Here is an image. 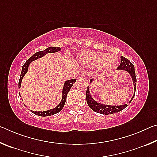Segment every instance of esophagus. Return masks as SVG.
Listing matches in <instances>:
<instances>
[{
  "label": "esophagus",
  "instance_id": "obj_1",
  "mask_svg": "<svg viewBox=\"0 0 157 157\" xmlns=\"http://www.w3.org/2000/svg\"><path fill=\"white\" fill-rule=\"evenodd\" d=\"M78 79L79 81H81V80H86V76L85 75H82L81 76H79V78H78Z\"/></svg>",
  "mask_w": 157,
  "mask_h": 157
}]
</instances>
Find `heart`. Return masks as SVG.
Returning <instances> with one entry per match:
<instances>
[{"instance_id": "heart-1", "label": "heart", "mask_w": 157, "mask_h": 157, "mask_svg": "<svg viewBox=\"0 0 157 157\" xmlns=\"http://www.w3.org/2000/svg\"><path fill=\"white\" fill-rule=\"evenodd\" d=\"M78 62L84 67L97 68L102 73H109L118 67L119 58L116 54L93 50H83L79 53Z\"/></svg>"}]
</instances>
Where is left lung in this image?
<instances>
[{"label":"left lung","mask_w":157,"mask_h":157,"mask_svg":"<svg viewBox=\"0 0 157 157\" xmlns=\"http://www.w3.org/2000/svg\"><path fill=\"white\" fill-rule=\"evenodd\" d=\"M121 64L117 69H118V70L125 71L127 72H128L130 76H131V78L132 79L133 84H134V95H133L132 99L130 100V102H131L135 95V92H136V74H135L134 66L129 59H127L125 57L121 56ZM93 81H94V79H90V83L93 82ZM86 98L87 104H88L89 107L91 108V109L94 110L95 112L99 113L101 114H105V115L118 113L119 111L123 110L124 108L127 107V105L113 106V105L101 104V103L98 102L97 101H95L91 95L89 86H87V89L86 92Z\"/></svg>","instance_id":"8db88e82"}]
</instances>
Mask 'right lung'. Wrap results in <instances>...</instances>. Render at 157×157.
<instances>
[{"mask_svg": "<svg viewBox=\"0 0 157 157\" xmlns=\"http://www.w3.org/2000/svg\"><path fill=\"white\" fill-rule=\"evenodd\" d=\"M61 50H62V48H60L59 47L50 46V47L47 48L46 50H41V51H39V52L34 53V54L30 58V59H28L27 61H26V62L24 63V64H23V67H22V71H21L19 82H18V87H19V89L21 88V82H22L23 78L24 77L26 73L28 72V66L32 62H33V61H34V60L39 59V58L44 57V55H46V54H48V53H50V52L54 53V52H56L58 51H60ZM75 82H76L75 79H69V80H66L65 82L64 85H63V90H62V100H61L60 103L54 109H52L44 111H34L31 110L32 113L36 114V115H38L39 116H44V117L50 116L54 115V114L59 113V111L62 109L63 106H64V105H65V102L66 100V96H67L68 93L69 92V91H70L71 88L73 86V84L75 83ZM19 95L21 96L20 93H19Z\"/></svg>", "mask_w": 157, "mask_h": 157, "instance_id": "right-lung-1", "label": "right lung"}]
</instances>
